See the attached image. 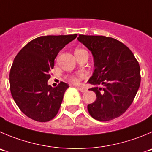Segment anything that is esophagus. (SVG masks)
I'll list each match as a JSON object with an SVG mask.
<instances>
[{"label":"esophagus","mask_w":152,"mask_h":152,"mask_svg":"<svg viewBox=\"0 0 152 152\" xmlns=\"http://www.w3.org/2000/svg\"><path fill=\"white\" fill-rule=\"evenodd\" d=\"M77 89H78V90H80V92H85L86 91V89H85V88H83V87L77 86Z\"/></svg>","instance_id":"1"}]
</instances>
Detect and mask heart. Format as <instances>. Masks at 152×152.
<instances>
[{
	"mask_svg": "<svg viewBox=\"0 0 152 152\" xmlns=\"http://www.w3.org/2000/svg\"><path fill=\"white\" fill-rule=\"evenodd\" d=\"M84 50H83V49H81V48L75 49V53H80V52H82V51H84ZM68 79H69V80L70 82H72V83H76V84L80 82V78H79L78 77H77V76H75V75H71V76H69V77H68Z\"/></svg>",
	"mask_w": 152,
	"mask_h": 152,
	"instance_id": "b5f03b06",
	"label": "heart"
}]
</instances>
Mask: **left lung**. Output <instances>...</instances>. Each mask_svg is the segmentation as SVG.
<instances>
[{"instance_id":"left-lung-1","label":"left lung","mask_w":152,"mask_h":152,"mask_svg":"<svg viewBox=\"0 0 152 152\" xmlns=\"http://www.w3.org/2000/svg\"><path fill=\"white\" fill-rule=\"evenodd\" d=\"M91 51L94 72L88 83L96 100L87 106L91 116L101 122L120 116L131 106L140 85V68L125 45L111 37L79 35Z\"/></svg>"}]
</instances>
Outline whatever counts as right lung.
Returning a JSON list of instances; mask_svg holds the SVG:
<instances>
[{
	"mask_svg": "<svg viewBox=\"0 0 152 152\" xmlns=\"http://www.w3.org/2000/svg\"><path fill=\"white\" fill-rule=\"evenodd\" d=\"M77 34L44 36L32 40L18 53L10 72V91L21 112L40 122L55 117L69 84H48L54 60Z\"/></svg>",
	"mask_w": 152,
	"mask_h": 152,
	"instance_id": "obj_1",
	"label": "right lung"
}]
</instances>
